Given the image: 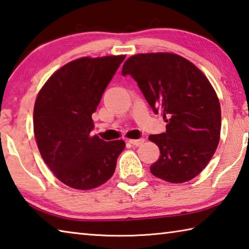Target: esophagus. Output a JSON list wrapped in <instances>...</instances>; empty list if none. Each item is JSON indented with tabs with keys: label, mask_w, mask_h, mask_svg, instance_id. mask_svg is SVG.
Masks as SVG:
<instances>
[{
	"label": "esophagus",
	"mask_w": 249,
	"mask_h": 249,
	"mask_svg": "<svg viewBox=\"0 0 249 249\" xmlns=\"http://www.w3.org/2000/svg\"><path fill=\"white\" fill-rule=\"evenodd\" d=\"M129 143L134 146H140L144 143V139H131V140H129Z\"/></svg>",
	"instance_id": "obj_1"
}]
</instances>
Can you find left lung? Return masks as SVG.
<instances>
[{"label": "left lung", "mask_w": 249, "mask_h": 249, "mask_svg": "<svg viewBox=\"0 0 249 249\" xmlns=\"http://www.w3.org/2000/svg\"><path fill=\"white\" fill-rule=\"evenodd\" d=\"M127 74L167 122L166 132L149 137L160 153L151 173L173 184L191 180L220 142L221 106L211 83L189 60L171 52L130 56L122 67V75Z\"/></svg>", "instance_id": "obj_1"}]
</instances>
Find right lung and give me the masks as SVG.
<instances>
[{"label":"right lung","instance_id":"add662e5","mask_svg":"<svg viewBox=\"0 0 249 249\" xmlns=\"http://www.w3.org/2000/svg\"><path fill=\"white\" fill-rule=\"evenodd\" d=\"M125 55L83 58L63 65L48 78L34 107V133L39 152L58 179L89 190L110 179L124 140L91 136V115Z\"/></svg>","mask_w":249,"mask_h":249}]
</instances>
